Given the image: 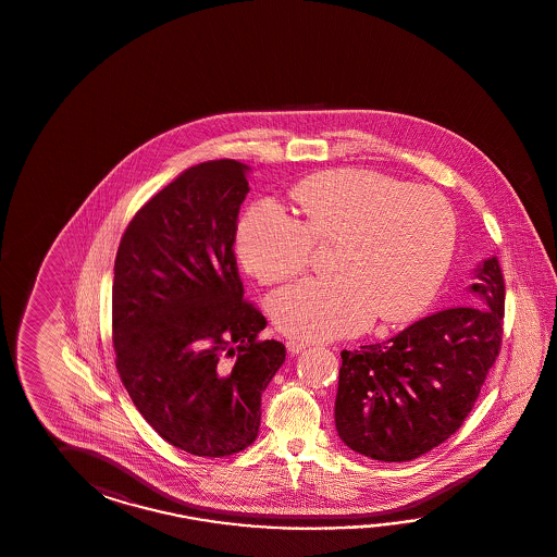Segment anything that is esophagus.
<instances>
[{
    "mask_svg": "<svg viewBox=\"0 0 557 557\" xmlns=\"http://www.w3.org/2000/svg\"><path fill=\"white\" fill-rule=\"evenodd\" d=\"M311 345L307 343V341H300V338H288L286 341V350L290 352V355H298L300 350L309 349Z\"/></svg>",
    "mask_w": 557,
    "mask_h": 557,
    "instance_id": "34e87169",
    "label": "esophagus"
}]
</instances>
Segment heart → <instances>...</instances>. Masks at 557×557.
I'll return each mask as SVG.
<instances>
[{
    "label": "heart",
    "instance_id": "1",
    "mask_svg": "<svg viewBox=\"0 0 557 557\" xmlns=\"http://www.w3.org/2000/svg\"><path fill=\"white\" fill-rule=\"evenodd\" d=\"M293 195L305 222L260 200L236 231L238 259L264 285L307 271L317 243L336 245V274L272 295V321L283 333L307 341L355 335L376 312L385 323H405L433 300L455 248V214L440 193L371 170H331Z\"/></svg>",
    "mask_w": 557,
    "mask_h": 557
}]
</instances>
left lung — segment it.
Here are the masks:
<instances>
[{"label": "left lung", "instance_id": "left-lung-1", "mask_svg": "<svg viewBox=\"0 0 557 557\" xmlns=\"http://www.w3.org/2000/svg\"><path fill=\"white\" fill-rule=\"evenodd\" d=\"M466 302L388 341L341 352L335 425L352 451L411 461L463 425L502 349L505 283L497 257L475 269Z\"/></svg>", "mask_w": 557, "mask_h": 557}]
</instances>
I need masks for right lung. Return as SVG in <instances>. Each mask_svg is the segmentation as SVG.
Instances as JSON below:
<instances>
[{"label": "right lung", "mask_w": 557, "mask_h": 557, "mask_svg": "<svg viewBox=\"0 0 557 557\" xmlns=\"http://www.w3.org/2000/svg\"><path fill=\"white\" fill-rule=\"evenodd\" d=\"M248 166L184 170L129 221L117 246L112 341L129 399L170 445L198 457L243 451L260 397L285 362L245 300L234 240Z\"/></svg>", "instance_id": "1"}]
</instances>
